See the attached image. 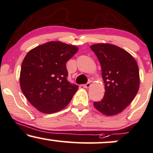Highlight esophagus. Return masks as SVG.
Masks as SVG:
<instances>
[{"label":"esophagus","mask_w":153,"mask_h":153,"mask_svg":"<svg viewBox=\"0 0 153 153\" xmlns=\"http://www.w3.org/2000/svg\"><path fill=\"white\" fill-rule=\"evenodd\" d=\"M82 86H83L84 88H88L91 86V83L90 82H87V83L83 84V85H82Z\"/></svg>","instance_id":"esophagus-1"}]
</instances>
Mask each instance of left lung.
<instances>
[{
    "instance_id": "left-lung-1",
    "label": "left lung",
    "mask_w": 153,
    "mask_h": 153,
    "mask_svg": "<svg viewBox=\"0 0 153 153\" xmlns=\"http://www.w3.org/2000/svg\"><path fill=\"white\" fill-rule=\"evenodd\" d=\"M90 47L101 64L106 91L102 100L94 103L95 108L105 115L117 114L132 101L139 90L137 64L130 54L116 45L96 44Z\"/></svg>"
}]
</instances>
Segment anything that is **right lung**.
Here are the masks:
<instances>
[{
  "label": "right lung",
  "instance_id": "right-lung-1",
  "mask_svg": "<svg viewBox=\"0 0 153 153\" xmlns=\"http://www.w3.org/2000/svg\"><path fill=\"white\" fill-rule=\"evenodd\" d=\"M78 47L50 42L29 51L22 64L20 85L36 109L52 114L68 106L78 86L68 80L66 62Z\"/></svg>",
  "mask_w": 153,
  "mask_h": 153
}]
</instances>
